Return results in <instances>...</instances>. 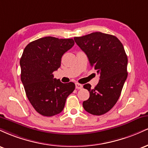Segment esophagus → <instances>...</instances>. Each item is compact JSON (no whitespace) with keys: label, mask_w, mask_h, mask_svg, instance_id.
<instances>
[{"label":"esophagus","mask_w":148,"mask_h":148,"mask_svg":"<svg viewBox=\"0 0 148 148\" xmlns=\"http://www.w3.org/2000/svg\"><path fill=\"white\" fill-rule=\"evenodd\" d=\"M75 86H76V88L77 90H79V89H81V88H83V86L81 84H78V83H76L75 84Z\"/></svg>","instance_id":"1"}]
</instances>
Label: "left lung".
I'll use <instances>...</instances> for the list:
<instances>
[{
	"mask_svg": "<svg viewBox=\"0 0 148 148\" xmlns=\"http://www.w3.org/2000/svg\"><path fill=\"white\" fill-rule=\"evenodd\" d=\"M74 41L87 56L91 67L99 74L94 88L85 84L90 92L89 99L83 102L88 113L101 115L109 111L120 97L127 77V60L123 44L114 35L95 32Z\"/></svg>",
	"mask_w": 148,
	"mask_h": 148,
	"instance_id": "8db88e82",
	"label": "left lung"
}]
</instances>
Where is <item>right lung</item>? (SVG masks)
Returning <instances> with one entry per match:
<instances>
[{
    "instance_id": "right-lung-1",
    "label": "right lung",
    "mask_w": 148,
    "mask_h": 148,
    "mask_svg": "<svg viewBox=\"0 0 148 148\" xmlns=\"http://www.w3.org/2000/svg\"><path fill=\"white\" fill-rule=\"evenodd\" d=\"M74 45L73 39L45 37L31 42L23 50L21 82L32 106L44 116L62 112L67 97L75 89L74 83L62 84L53 74L60 67L62 55Z\"/></svg>"
}]
</instances>
